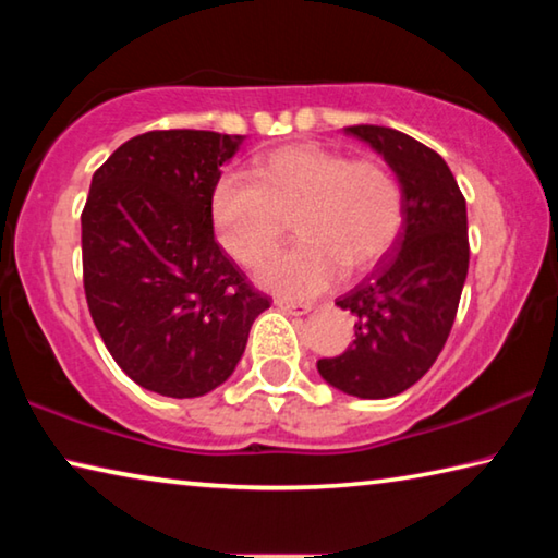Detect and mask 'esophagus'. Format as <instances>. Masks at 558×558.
<instances>
[{
  "label": "esophagus",
  "mask_w": 558,
  "mask_h": 558,
  "mask_svg": "<svg viewBox=\"0 0 558 558\" xmlns=\"http://www.w3.org/2000/svg\"><path fill=\"white\" fill-rule=\"evenodd\" d=\"M276 305H278V310H282V313L295 315V317L307 315L310 310H313V305H302V302H288V300H278Z\"/></svg>",
  "instance_id": "34e87169"
}]
</instances>
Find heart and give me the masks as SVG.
<instances>
[{"mask_svg":"<svg viewBox=\"0 0 558 558\" xmlns=\"http://www.w3.org/2000/svg\"><path fill=\"white\" fill-rule=\"evenodd\" d=\"M292 215L301 241L266 262L258 282L307 300L332 286L339 268L364 270L389 251L403 223V192L381 162L315 143L272 149L251 174H223L211 192L216 239L248 268L265 260Z\"/></svg>","mask_w":558,"mask_h":558,"instance_id":"1","label":"heart"}]
</instances>
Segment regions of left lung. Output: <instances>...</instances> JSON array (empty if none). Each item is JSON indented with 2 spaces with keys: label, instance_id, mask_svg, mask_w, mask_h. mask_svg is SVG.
Listing matches in <instances>:
<instances>
[{
  "label": "left lung",
  "instance_id": "left-lung-1",
  "mask_svg": "<svg viewBox=\"0 0 558 558\" xmlns=\"http://www.w3.org/2000/svg\"><path fill=\"white\" fill-rule=\"evenodd\" d=\"M384 157L403 192V223L389 253L335 305L356 317L354 344L317 372L356 399H389L409 389L436 362L456 323L468 278V209L438 153L399 130L344 128Z\"/></svg>",
  "mask_w": 558,
  "mask_h": 558
}]
</instances>
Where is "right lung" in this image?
<instances>
[{
    "label": "right lung",
    "mask_w": 558,
    "mask_h": 558,
    "mask_svg": "<svg viewBox=\"0 0 558 558\" xmlns=\"http://www.w3.org/2000/svg\"><path fill=\"white\" fill-rule=\"evenodd\" d=\"M243 140L211 130L132 137L93 174L81 216L93 323L120 369L169 399L229 381L270 307L214 239L211 192Z\"/></svg>",
    "instance_id": "1"
}]
</instances>
